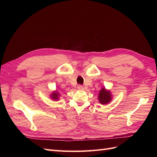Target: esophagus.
<instances>
[{
    "instance_id": "esophagus-1",
    "label": "esophagus",
    "mask_w": 157,
    "mask_h": 157,
    "mask_svg": "<svg viewBox=\"0 0 157 157\" xmlns=\"http://www.w3.org/2000/svg\"><path fill=\"white\" fill-rule=\"evenodd\" d=\"M77 88L78 90H83L84 89V87H83V86H82V85H78Z\"/></svg>"
}]
</instances>
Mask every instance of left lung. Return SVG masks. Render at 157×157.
I'll return each instance as SVG.
<instances>
[{"instance_id":"obj_1","label":"left lung","mask_w":157,"mask_h":157,"mask_svg":"<svg viewBox=\"0 0 157 157\" xmlns=\"http://www.w3.org/2000/svg\"><path fill=\"white\" fill-rule=\"evenodd\" d=\"M99 101L101 104H107L111 100V95L109 91H107L105 88H102L99 94Z\"/></svg>"}]
</instances>
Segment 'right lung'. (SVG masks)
Instances as JSON below:
<instances>
[{"mask_svg": "<svg viewBox=\"0 0 157 157\" xmlns=\"http://www.w3.org/2000/svg\"><path fill=\"white\" fill-rule=\"evenodd\" d=\"M58 96H59L58 93L54 92V93L52 94V98L53 99H55V100H56V99H58Z\"/></svg>", "mask_w": 157, "mask_h": 157, "instance_id": "1", "label": "right lung"}]
</instances>
